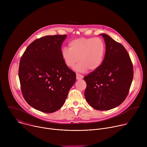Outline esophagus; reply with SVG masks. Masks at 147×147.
<instances>
[{"mask_svg":"<svg viewBox=\"0 0 147 147\" xmlns=\"http://www.w3.org/2000/svg\"><path fill=\"white\" fill-rule=\"evenodd\" d=\"M83 78V76L81 74H80L78 73L76 74V79L77 80H81Z\"/></svg>","mask_w":147,"mask_h":147,"instance_id":"obj_1","label":"esophagus"}]
</instances>
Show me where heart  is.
Masks as SVG:
<instances>
[{
  "label": "heart",
  "mask_w": 147,
  "mask_h": 147,
  "mask_svg": "<svg viewBox=\"0 0 147 147\" xmlns=\"http://www.w3.org/2000/svg\"><path fill=\"white\" fill-rule=\"evenodd\" d=\"M105 53V44L100 38L81 37L70 40L69 48L61 49V56L68 67H73L78 72L98 69L102 63Z\"/></svg>",
  "instance_id": "heart-1"
}]
</instances>
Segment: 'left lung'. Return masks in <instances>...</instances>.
<instances>
[{
    "mask_svg": "<svg viewBox=\"0 0 147 147\" xmlns=\"http://www.w3.org/2000/svg\"><path fill=\"white\" fill-rule=\"evenodd\" d=\"M106 52L100 66L84 78L87 83L85 98L99 111L118 107L126 98L133 78V67L126 49L105 34Z\"/></svg>",
    "mask_w": 147,
    "mask_h": 147,
    "instance_id": "left-lung-1",
    "label": "left lung"
}]
</instances>
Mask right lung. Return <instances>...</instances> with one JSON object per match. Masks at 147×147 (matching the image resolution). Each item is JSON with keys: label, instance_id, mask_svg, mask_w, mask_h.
<instances>
[{"label": "right lung", "instance_id": "add662e5", "mask_svg": "<svg viewBox=\"0 0 147 147\" xmlns=\"http://www.w3.org/2000/svg\"><path fill=\"white\" fill-rule=\"evenodd\" d=\"M66 36L47 35L37 39L21 58L18 76L22 94L31 107L40 112L59 110L76 82V73L61 56V47Z\"/></svg>", "mask_w": 147, "mask_h": 147}]
</instances>
